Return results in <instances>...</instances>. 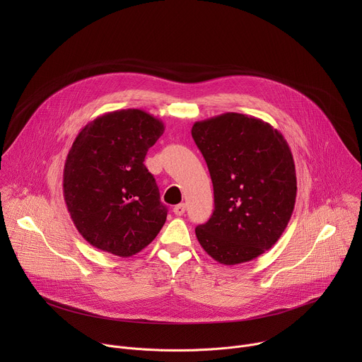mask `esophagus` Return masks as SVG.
Instances as JSON below:
<instances>
[{"mask_svg": "<svg viewBox=\"0 0 362 362\" xmlns=\"http://www.w3.org/2000/svg\"><path fill=\"white\" fill-rule=\"evenodd\" d=\"M185 211H186V204L185 203H179V204H176L175 208H173V212H175L176 216H182L185 214Z\"/></svg>", "mask_w": 362, "mask_h": 362, "instance_id": "obj_1", "label": "esophagus"}]
</instances>
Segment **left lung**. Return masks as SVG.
Instances as JSON below:
<instances>
[{
    "label": "left lung",
    "mask_w": 362,
    "mask_h": 362,
    "mask_svg": "<svg viewBox=\"0 0 362 362\" xmlns=\"http://www.w3.org/2000/svg\"><path fill=\"white\" fill-rule=\"evenodd\" d=\"M192 137L208 165L215 194L211 219L194 232L223 265L269 250L292 216L296 175L291 148L269 123L225 113L196 122Z\"/></svg>",
    "instance_id": "8db88e82"
}]
</instances>
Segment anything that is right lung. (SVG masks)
Instances as JSON below:
<instances>
[{
    "label": "right lung",
    "mask_w": 362,
    "mask_h": 362,
    "mask_svg": "<svg viewBox=\"0 0 362 362\" xmlns=\"http://www.w3.org/2000/svg\"><path fill=\"white\" fill-rule=\"evenodd\" d=\"M163 132L162 120L127 109L98 116L77 134L63 192L77 230L94 247L133 256L163 228L168 208L143 163Z\"/></svg>",
    "instance_id": "right-lung-1"
}]
</instances>
